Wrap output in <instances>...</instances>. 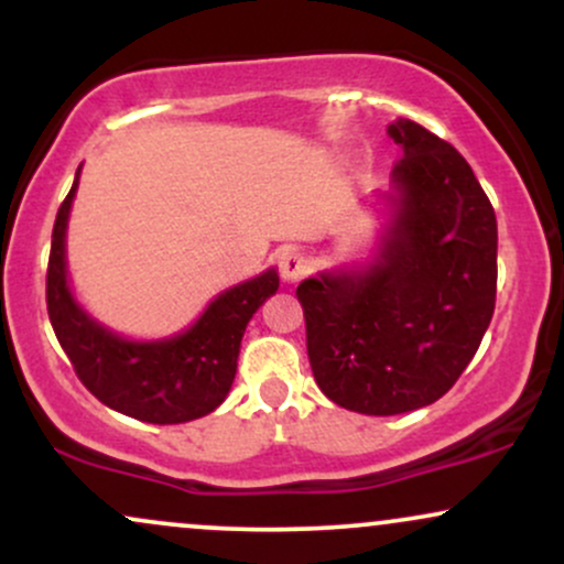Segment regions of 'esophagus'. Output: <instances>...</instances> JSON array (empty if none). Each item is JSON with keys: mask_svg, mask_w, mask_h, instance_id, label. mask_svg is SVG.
Returning <instances> with one entry per match:
<instances>
[{"mask_svg": "<svg viewBox=\"0 0 564 564\" xmlns=\"http://www.w3.org/2000/svg\"><path fill=\"white\" fill-rule=\"evenodd\" d=\"M278 268H281V278L286 283H296V281H302L304 275H307V257L302 254V251H296V249H289V251H283L281 254V260H278Z\"/></svg>", "mask_w": 564, "mask_h": 564, "instance_id": "esophagus-1", "label": "esophagus"}]
</instances>
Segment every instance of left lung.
I'll use <instances>...</instances> for the list:
<instances>
[{"instance_id":"1","label":"left lung","mask_w":564,"mask_h":564,"mask_svg":"<svg viewBox=\"0 0 564 564\" xmlns=\"http://www.w3.org/2000/svg\"><path fill=\"white\" fill-rule=\"evenodd\" d=\"M387 134L400 159L377 193L371 254L296 286L321 392L366 416L443 398L496 307V215L471 166L416 121H392Z\"/></svg>"}]
</instances>
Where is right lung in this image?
<instances>
[{
    "label": "right lung",
    "instance_id": "add662e5",
    "mask_svg": "<svg viewBox=\"0 0 564 564\" xmlns=\"http://www.w3.org/2000/svg\"><path fill=\"white\" fill-rule=\"evenodd\" d=\"M74 185L57 209L47 270V313L57 341L102 405L148 424H185L228 398L249 321L278 291V268L219 291L191 326L159 339H132L100 323L76 300L68 278L66 232Z\"/></svg>",
    "mask_w": 564,
    "mask_h": 564
}]
</instances>
